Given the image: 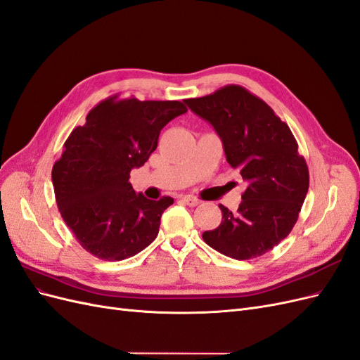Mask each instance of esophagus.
Returning <instances> with one entry per match:
<instances>
[{
  "label": "esophagus",
  "instance_id": "1",
  "mask_svg": "<svg viewBox=\"0 0 360 360\" xmlns=\"http://www.w3.org/2000/svg\"><path fill=\"white\" fill-rule=\"evenodd\" d=\"M181 201H183L184 204H188L189 207H195V205L200 204V200H197L195 197H189V195H188V197H183Z\"/></svg>",
  "mask_w": 360,
  "mask_h": 360
}]
</instances>
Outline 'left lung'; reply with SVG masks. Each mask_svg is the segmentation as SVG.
Returning <instances> with one entry per match:
<instances>
[{
    "label": "left lung",
    "mask_w": 360,
    "mask_h": 360,
    "mask_svg": "<svg viewBox=\"0 0 360 360\" xmlns=\"http://www.w3.org/2000/svg\"><path fill=\"white\" fill-rule=\"evenodd\" d=\"M184 102L214 127L226 162L248 183L237 212L219 205L222 222L204 231V242L234 259L269 252L296 225L309 188L296 138L264 101L240 85Z\"/></svg>",
    "instance_id": "obj_1"
}]
</instances>
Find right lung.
Instances as JSON below:
<instances>
[{
	"label": "right lung",
	"instance_id": "add662e5",
	"mask_svg": "<svg viewBox=\"0 0 360 360\" xmlns=\"http://www.w3.org/2000/svg\"><path fill=\"white\" fill-rule=\"evenodd\" d=\"M179 101L118 99L97 103L63 146L52 184L58 210L79 245L105 261L134 257L155 240L160 216L174 202L136 193L130 171L158 147L160 130L186 112Z\"/></svg>",
	"mask_w": 360,
	"mask_h": 360
}]
</instances>
